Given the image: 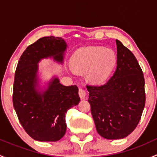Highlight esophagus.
<instances>
[{
    "label": "esophagus",
    "instance_id": "1",
    "mask_svg": "<svg viewBox=\"0 0 157 157\" xmlns=\"http://www.w3.org/2000/svg\"><path fill=\"white\" fill-rule=\"evenodd\" d=\"M79 96H80V99H84L85 97H86V91H85L82 88H80L79 89Z\"/></svg>",
    "mask_w": 157,
    "mask_h": 157
}]
</instances>
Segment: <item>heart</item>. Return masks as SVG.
Listing matches in <instances>:
<instances>
[{
	"mask_svg": "<svg viewBox=\"0 0 157 157\" xmlns=\"http://www.w3.org/2000/svg\"><path fill=\"white\" fill-rule=\"evenodd\" d=\"M116 63V55L112 49L90 46L77 50L71 59L72 67L77 71H86V78L93 83L105 81Z\"/></svg>",
	"mask_w": 157,
	"mask_h": 157,
	"instance_id": "obj_1",
	"label": "heart"
}]
</instances>
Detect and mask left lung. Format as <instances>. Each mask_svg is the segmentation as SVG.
<instances>
[{
    "instance_id": "left-lung-1",
    "label": "left lung",
    "mask_w": 157,
    "mask_h": 157,
    "mask_svg": "<svg viewBox=\"0 0 157 157\" xmlns=\"http://www.w3.org/2000/svg\"><path fill=\"white\" fill-rule=\"evenodd\" d=\"M117 67L105 84L86 86L97 132L109 140L122 139L138 124L145 106L144 77L134 54L116 39Z\"/></svg>"
}]
</instances>
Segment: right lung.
<instances>
[{
  "label": "right lung",
  "instance_id": "add662e5",
  "mask_svg": "<svg viewBox=\"0 0 157 157\" xmlns=\"http://www.w3.org/2000/svg\"><path fill=\"white\" fill-rule=\"evenodd\" d=\"M67 43L62 38L48 36L29 45L18 61L15 73L13 104L26 132L39 141H58L65 134L67 110L80 102L76 85L66 86L54 76L40 87L39 63L52 58L63 64Z\"/></svg>",
  "mask_w": 157,
  "mask_h": 157
}]
</instances>
